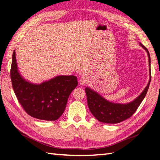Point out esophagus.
<instances>
[{
	"instance_id": "34e87169",
	"label": "esophagus",
	"mask_w": 160,
	"mask_h": 160,
	"mask_svg": "<svg viewBox=\"0 0 160 160\" xmlns=\"http://www.w3.org/2000/svg\"><path fill=\"white\" fill-rule=\"evenodd\" d=\"M88 77L87 76H82L81 78H80V84L83 85V84H87L88 82Z\"/></svg>"
}]
</instances>
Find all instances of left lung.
I'll list each match as a JSON object with an SVG mask.
<instances>
[{"label": "left lung", "instance_id": "1", "mask_svg": "<svg viewBox=\"0 0 160 160\" xmlns=\"http://www.w3.org/2000/svg\"><path fill=\"white\" fill-rule=\"evenodd\" d=\"M141 46L147 52L149 57V81L147 87L141 95L137 97L134 101L128 103L122 104L115 103L110 102L101 96L99 93L94 91L88 87L85 88V92L87 97V102L90 111L97 120L99 122L107 123V124H118L130 118L141 105V102L144 99L151 82V59L149 52L147 48L140 43Z\"/></svg>", "mask_w": 160, "mask_h": 160}]
</instances>
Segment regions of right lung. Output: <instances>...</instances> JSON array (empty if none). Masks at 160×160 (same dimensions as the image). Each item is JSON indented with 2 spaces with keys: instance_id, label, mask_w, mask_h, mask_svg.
Here are the masks:
<instances>
[{
  "instance_id": "1",
  "label": "right lung",
  "mask_w": 160,
  "mask_h": 160,
  "mask_svg": "<svg viewBox=\"0 0 160 160\" xmlns=\"http://www.w3.org/2000/svg\"><path fill=\"white\" fill-rule=\"evenodd\" d=\"M11 79L16 97L30 116L47 121L57 120L66 107L68 97L78 85L75 76H57L40 84L27 81L20 74L15 51L12 56Z\"/></svg>"
}]
</instances>
